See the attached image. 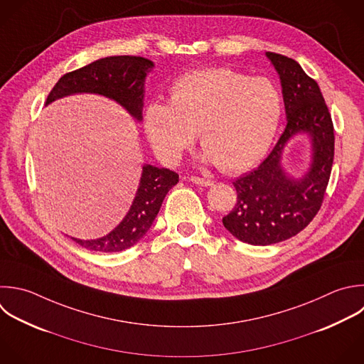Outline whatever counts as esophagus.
Segmentation results:
<instances>
[{
	"label": "esophagus",
	"instance_id": "obj_1",
	"mask_svg": "<svg viewBox=\"0 0 364 364\" xmlns=\"http://www.w3.org/2000/svg\"><path fill=\"white\" fill-rule=\"evenodd\" d=\"M191 181L196 185H200V186H212L213 185V182L210 179L200 178V176H191Z\"/></svg>",
	"mask_w": 364,
	"mask_h": 364
}]
</instances>
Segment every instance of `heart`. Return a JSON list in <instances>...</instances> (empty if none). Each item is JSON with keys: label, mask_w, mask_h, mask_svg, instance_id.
I'll use <instances>...</instances> for the list:
<instances>
[{"label": "heart", "mask_w": 364, "mask_h": 364, "mask_svg": "<svg viewBox=\"0 0 364 364\" xmlns=\"http://www.w3.org/2000/svg\"><path fill=\"white\" fill-rule=\"evenodd\" d=\"M282 117L272 81L229 68H209L178 80L171 104L149 105L146 138L159 159L175 162L198 132L208 158L226 172L252 166L267 151Z\"/></svg>", "instance_id": "1"}]
</instances>
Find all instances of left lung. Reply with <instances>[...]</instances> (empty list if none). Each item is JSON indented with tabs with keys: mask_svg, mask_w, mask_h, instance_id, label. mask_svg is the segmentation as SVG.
Returning <instances> with one entry per match:
<instances>
[{
	"mask_svg": "<svg viewBox=\"0 0 364 364\" xmlns=\"http://www.w3.org/2000/svg\"><path fill=\"white\" fill-rule=\"evenodd\" d=\"M280 75L287 125L267 158L233 182L235 208L223 216L225 228L250 245L283 242L303 230L324 199L334 158L331 115L317 82L291 58L266 53ZM297 132L312 136L314 162L300 181L289 180L279 166L285 142Z\"/></svg>",
	"mask_w": 364,
	"mask_h": 364,
	"instance_id": "left-lung-1",
	"label": "left lung"
}]
</instances>
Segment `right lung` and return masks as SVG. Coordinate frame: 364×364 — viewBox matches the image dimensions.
Returning <instances> with one entry per match:
<instances>
[{
    "mask_svg": "<svg viewBox=\"0 0 364 364\" xmlns=\"http://www.w3.org/2000/svg\"><path fill=\"white\" fill-rule=\"evenodd\" d=\"M152 61L142 57H108L80 70L67 73L51 90L47 104L77 92H92L119 102L136 119L144 107V82ZM179 182V175L165 168L145 165L134 203L124 220L107 236L80 240L78 245L94 252H121L134 246L151 228L166 193Z\"/></svg>",
    "mask_w": 364,
    "mask_h": 364,
    "instance_id": "obj_1",
    "label": "right lung"
}]
</instances>
